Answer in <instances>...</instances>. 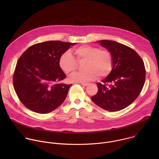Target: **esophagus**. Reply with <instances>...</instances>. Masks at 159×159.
<instances>
[{
    "label": "esophagus",
    "mask_w": 159,
    "mask_h": 159,
    "mask_svg": "<svg viewBox=\"0 0 159 159\" xmlns=\"http://www.w3.org/2000/svg\"><path fill=\"white\" fill-rule=\"evenodd\" d=\"M81 84H82V85H84V86H87V85H89L88 83H84V82H82Z\"/></svg>",
    "instance_id": "esophagus-1"
}]
</instances>
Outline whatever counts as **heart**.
Returning a JSON list of instances; mask_svg holds the SVG:
<instances>
[{
	"instance_id": "obj_1",
	"label": "heart",
	"mask_w": 159,
	"mask_h": 159,
	"mask_svg": "<svg viewBox=\"0 0 159 159\" xmlns=\"http://www.w3.org/2000/svg\"><path fill=\"white\" fill-rule=\"evenodd\" d=\"M77 61H85V72H75L69 77L73 82H86L94 80L98 76L107 75L112 67V58L109 52L89 45H84L74 51ZM77 61L70 52L63 53L59 59V65L66 74H70L77 69Z\"/></svg>"
}]
</instances>
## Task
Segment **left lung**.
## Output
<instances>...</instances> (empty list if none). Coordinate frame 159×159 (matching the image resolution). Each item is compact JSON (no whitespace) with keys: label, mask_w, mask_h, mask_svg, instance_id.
Segmentation results:
<instances>
[{"label":"left lung","mask_w":159,"mask_h":159,"mask_svg":"<svg viewBox=\"0 0 159 159\" xmlns=\"http://www.w3.org/2000/svg\"><path fill=\"white\" fill-rule=\"evenodd\" d=\"M112 55L109 74L98 82V93L91 98L100 107L118 111L130 105L141 93L145 80L143 61L132 48L111 40L97 41Z\"/></svg>","instance_id":"8db88e82"}]
</instances>
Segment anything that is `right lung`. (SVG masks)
I'll list each match as a JSON object with an SVG mask.
<instances>
[{"instance_id":"add662e5","label":"right lung","mask_w":159,"mask_h":159,"mask_svg":"<svg viewBox=\"0 0 159 159\" xmlns=\"http://www.w3.org/2000/svg\"><path fill=\"white\" fill-rule=\"evenodd\" d=\"M75 44L45 41L33 45L22 53L16 64L13 84L19 100L27 108L46 114L63 102L72 84L60 83L66 75L59 59Z\"/></svg>"}]
</instances>
